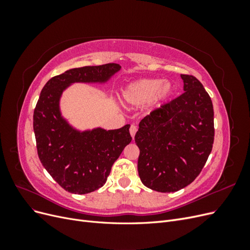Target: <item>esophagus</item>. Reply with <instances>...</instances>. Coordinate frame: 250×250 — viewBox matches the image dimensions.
<instances>
[{
  "mask_svg": "<svg viewBox=\"0 0 250 250\" xmlns=\"http://www.w3.org/2000/svg\"><path fill=\"white\" fill-rule=\"evenodd\" d=\"M137 131H138V128H137V126L131 125V126H130V129H129V132H130V134H131L132 139L134 138V135H135V133H137Z\"/></svg>",
  "mask_w": 250,
  "mask_h": 250,
  "instance_id": "esophagus-1",
  "label": "esophagus"
}]
</instances>
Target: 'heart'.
Segmentation results:
<instances>
[{"instance_id":"heart-1","label":"heart","mask_w":250,"mask_h":250,"mask_svg":"<svg viewBox=\"0 0 250 250\" xmlns=\"http://www.w3.org/2000/svg\"><path fill=\"white\" fill-rule=\"evenodd\" d=\"M174 87L171 81L143 78L130 82L122 92L123 101L130 107H140L147 102L149 110L162 107L172 97Z\"/></svg>"}]
</instances>
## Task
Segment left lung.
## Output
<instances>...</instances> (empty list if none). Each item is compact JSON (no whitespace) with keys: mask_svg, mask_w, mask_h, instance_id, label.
Returning a JSON list of instances; mask_svg holds the SVG:
<instances>
[{"mask_svg":"<svg viewBox=\"0 0 250 250\" xmlns=\"http://www.w3.org/2000/svg\"><path fill=\"white\" fill-rule=\"evenodd\" d=\"M185 93L144 118L134 141L139 176L162 193L181 190L199 175L214 143V109L200 81L180 75Z\"/></svg>","mask_w":250,"mask_h":250,"instance_id":"left-lung-1","label":"left lung"}]
</instances>
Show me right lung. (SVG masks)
Returning a JSON list of instances; mask_svg holds the SVG:
<instances>
[{
	"mask_svg": "<svg viewBox=\"0 0 250 250\" xmlns=\"http://www.w3.org/2000/svg\"><path fill=\"white\" fill-rule=\"evenodd\" d=\"M120 70L117 63L76 67L51 78L42 89L33 115L37 153L43 168L67 192L81 195L103 187L132 139L129 124L110 130L77 129L62 116V96L74 83L105 84Z\"/></svg>",
	"mask_w": 250,
	"mask_h": 250,
	"instance_id": "1",
	"label": "right lung"
}]
</instances>
